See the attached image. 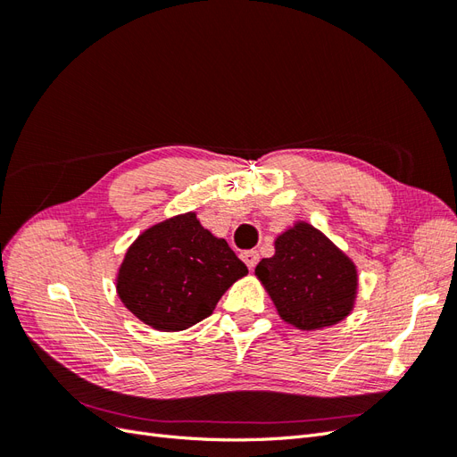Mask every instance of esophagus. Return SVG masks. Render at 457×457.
I'll list each match as a JSON object with an SVG mask.
<instances>
[{
    "label": "esophagus",
    "instance_id": "obj_1",
    "mask_svg": "<svg viewBox=\"0 0 457 457\" xmlns=\"http://www.w3.org/2000/svg\"><path fill=\"white\" fill-rule=\"evenodd\" d=\"M242 261L245 262L247 269L253 270V269H255V265H257V261H259V253H257V252H253V250H250V252H244V253H242Z\"/></svg>",
    "mask_w": 457,
    "mask_h": 457
}]
</instances>
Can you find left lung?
Instances as JSON below:
<instances>
[{
  "mask_svg": "<svg viewBox=\"0 0 457 457\" xmlns=\"http://www.w3.org/2000/svg\"><path fill=\"white\" fill-rule=\"evenodd\" d=\"M274 250L272 257L259 261L255 274L284 322L320 329L349 316L358 287L356 267L320 230L295 223L276 238Z\"/></svg>",
  "mask_w": 457,
  "mask_h": 457,
  "instance_id": "left-lung-1",
  "label": "left lung"
}]
</instances>
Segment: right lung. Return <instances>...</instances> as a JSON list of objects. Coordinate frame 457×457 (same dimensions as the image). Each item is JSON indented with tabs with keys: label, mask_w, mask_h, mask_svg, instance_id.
<instances>
[{
	"label": "right lung",
	"mask_w": 457,
	"mask_h": 457,
	"mask_svg": "<svg viewBox=\"0 0 457 457\" xmlns=\"http://www.w3.org/2000/svg\"><path fill=\"white\" fill-rule=\"evenodd\" d=\"M247 267L228 244L205 230L196 213L146 228L123 259L116 289L141 322L181 331L210 316Z\"/></svg>",
	"instance_id": "obj_1"
}]
</instances>
